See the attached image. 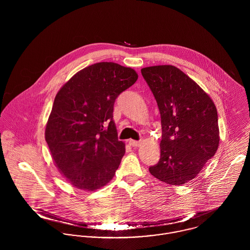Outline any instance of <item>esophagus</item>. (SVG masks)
<instances>
[{"mask_svg": "<svg viewBox=\"0 0 250 250\" xmlns=\"http://www.w3.org/2000/svg\"><path fill=\"white\" fill-rule=\"evenodd\" d=\"M129 144L133 147H138V146H141L142 143L141 142H137V141H134V140H129Z\"/></svg>", "mask_w": 250, "mask_h": 250, "instance_id": "1", "label": "esophagus"}]
</instances>
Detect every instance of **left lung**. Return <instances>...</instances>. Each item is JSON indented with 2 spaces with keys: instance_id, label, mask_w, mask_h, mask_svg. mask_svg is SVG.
Instances as JSON below:
<instances>
[{
  "instance_id": "8db88e82",
  "label": "left lung",
  "mask_w": 250,
  "mask_h": 250,
  "mask_svg": "<svg viewBox=\"0 0 250 250\" xmlns=\"http://www.w3.org/2000/svg\"><path fill=\"white\" fill-rule=\"evenodd\" d=\"M161 113V158L149 171L169 185L195 178L218 148L217 111L211 97L173 65L142 69Z\"/></svg>"
}]
</instances>
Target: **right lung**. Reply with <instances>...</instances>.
I'll return each mask as SVG.
<instances>
[{"label":"right lung","mask_w":250,"mask_h":250,"mask_svg":"<svg viewBox=\"0 0 250 250\" xmlns=\"http://www.w3.org/2000/svg\"><path fill=\"white\" fill-rule=\"evenodd\" d=\"M137 72L98 62L76 73L55 97L45 140L61 174L79 189L107 185L125 154L117 139L113 105L138 80Z\"/></svg>","instance_id":"add662e5"}]
</instances>
